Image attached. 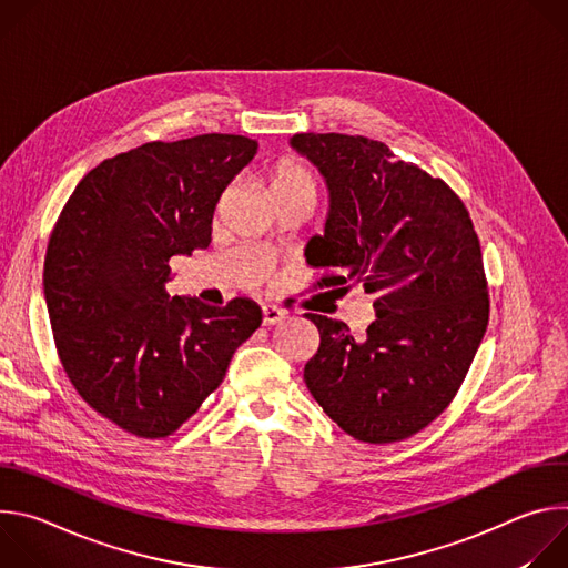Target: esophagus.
Returning <instances> with one entry per match:
<instances>
[{"instance_id": "34e87169", "label": "esophagus", "mask_w": 568, "mask_h": 568, "mask_svg": "<svg viewBox=\"0 0 568 568\" xmlns=\"http://www.w3.org/2000/svg\"><path fill=\"white\" fill-rule=\"evenodd\" d=\"M287 312L278 305H263V323L265 326H276V323L285 321Z\"/></svg>"}]
</instances>
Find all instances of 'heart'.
Masks as SVG:
<instances>
[{
	"label": "heart",
	"mask_w": 568,
	"mask_h": 568,
	"mask_svg": "<svg viewBox=\"0 0 568 568\" xmlns=\"http://www.w3.org/2000/svg\"><path fill=\"white\" fill-rule=\"evenodd\" d=\"M294 191H307L314 193V180L307 171L294 166V164H281L274 173V193H294Z\"/></svg>",
	"instance_id": "1"
}]
</instances>
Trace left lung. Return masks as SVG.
<instances>
[{"label":"left lung","instance_id":"left-lung-1","mask_svg":"<svg viewBox=\"0 0 568 568\" xmlns=\"http://www.w3.org/2000/svg\"><path fill=\"white\" fill-rule=\"evenodd\" d=\"M328 189L323 235L305 258L364 285L375 318L364 339L346 323L305 314L321 344L305 364L312 397L346 434L395 443L427 427L456 395L488 328L490 298L469 213L423 169L366 136H290Z\"/></svg>","mask_w":568,"mask_h":568}]
</instances>
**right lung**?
<instances>
[{
  "instance_id": "1",
  "label": "right lung",
  "mask_w": 568,
  "mask_h": 568,
  "mask_svg": "<svg viewBox=\"0 0 568 568\" xmlns=\"http://www.w3.org/2000/svg\"><path fill=\"white\" fill-rule=\"evenodd\" d=\"M258 152L240 134L152 141L92 169L49 237L44 298L60 362L94 412L141 438L180 429L263 321L171 296L169 261L211 245L215 206Z\"/></svg>"
}]
</instances>
